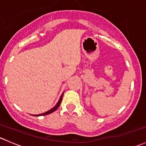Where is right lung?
<instances>
[{"mask_svg":"<svg viewBox=\"0 0 146 146\" xmlns=\"http://www.w3.org/2000/svg\"><path fill=\"white\" fill-rule=\"evenodd\" d=\"M63 95H64V94H62V95H61V98H60V99H59V100H58V103H57V104H56V105L55 107H54V108H52V109H51V110H48V111H46V112H45V113H43V114H39V115H35V116H36V117H38V116H44V115H47V114H51V113L54 112V111H56V110L57 109H58V107H59L60 104H61V100H62V97H63Z\"/></svg>","mask_w":146,"mask_h":146,"instance_id":"right-lung-1","label":"right lung"}]
</instances>
